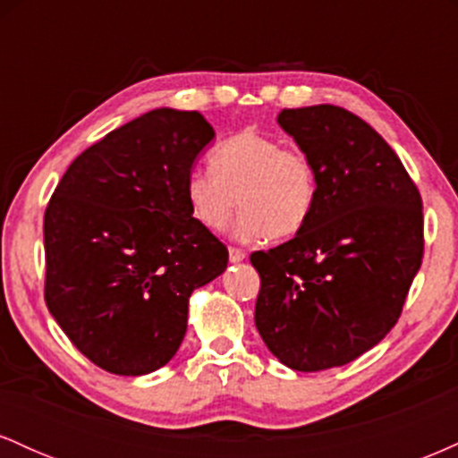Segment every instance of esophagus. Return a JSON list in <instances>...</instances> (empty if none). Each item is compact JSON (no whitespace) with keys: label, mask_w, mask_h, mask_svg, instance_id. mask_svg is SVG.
Returning a JSON list of instances; mask_svg holds the SVG:
<instances>
[{"label":"esophagus","mask_w":458,"mask_h":458,"mask_svg":"<svg viewBox=\"0 0 458 458\" xmlns=\"http://www.w3.org/2000/svg\"><path fill=\"white\" fill-rule=\"evenodd\" d=\"M228 256L230 262H241L245 259V251L239 250V247H228Z\"/></svg>","instance_id":"34e87169"}]
</instances>
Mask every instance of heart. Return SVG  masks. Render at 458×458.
<instances>
[{"instance_id":"b5f03b06","label":"heart","mask_w":458,"mask_h":458,"mask_svg":"<svg viewBox=\"0 0 458 458\" xmlns=\"http://www.w3.org/2000/svg\"><path fill=\"white\" fill-rule=\"evenodd\" d=\"M211 170L189 172L182 185L193 222L219 233L241 204L233 234L245 243L301 233L318 199L317 167L303 150L245 129L219 141Z\"/></svg>"}]
</instances>
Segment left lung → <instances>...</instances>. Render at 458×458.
I'll use <instances>...</instances> for the list:
<instances>
[{"label":"left lung","instance_id":"obj_1","mask_svg":"<svg viewBox=\"0 0 458 458\" xmlns=\"http://www.w3.org/2000/svg\"><path fill=\"white\" fill-rule=\"evenodd\" d=\"M277 123L312 159L318 199L301 233L254 251L256 329L299 372L353 361L386 338L424 256L418 187L387 141L335 105L282 109Z\"/></svg>","mask_w":458,"mask_h":458}]
</instances>
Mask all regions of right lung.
Segmentation results:
<instances>
[{
	"label": "right lung",
	"mask_w": 458,
	"mask_h": 458,
	"mask_svg": "<svg viewBox=\"0 0 458 458\" xmlns=\"http://www.w3.org/2000/svg\"><path fill=\"white\" fill-rule=\"evenodd\" d=\"M213 138L202 114L152 109L83 150L47 204V308L112 375L165 366L185 338L191 293L228 267L182 193Z\"/></svg>",
	"instance_id": "obj_1"
}]
</instances>
